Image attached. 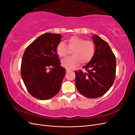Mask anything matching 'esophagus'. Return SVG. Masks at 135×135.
<instances>
[{"mask_svg": "<svg viewBox=\"0 0 135 135\" xmlns=\"http://www.w3.org/2000/svg\"><path fill=\"white\" fill-rule=\"evenodd\" d=\"M66 73H69V71H70V70H66Z\"/></svg>", "mask_w": 135, "mask_h": 135, "instance_id": "1", "label": "esophagus"}]
</instances>
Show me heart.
I'll return each mask as SVG.
<instances>
[{"label":"heart","mask_w":135,"mask_h":135,"mask_svg":"<svg viewBox=\"0 0 135 135\" xmlns=\"http://www.w3.org/2000/svg\"><path fill=\"white\" fill-rule=\"evenodd\" d=\"M67 44L69 50H72L73 56L63 60L61 64L68 70L74 69L80 62L83 64L89 62L95 54L96 46L91 40L73 36L68 39ZM68 49L63 42H60L56 47L57 54L60 57H65L69 53Z\"/></svg>","instance_id":"1"}]
</instances>
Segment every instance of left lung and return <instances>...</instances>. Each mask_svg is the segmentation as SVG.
Here are the masks:
<instances>
[{
	"label": "left lung",
	"mask_w": 135,
	"mask_h": 135,
	"mask_svg": "<svg viewBox=\"0 0 135 135\" xmlns=\"http://www.w3.org/2000/svg\"><path fill=\"white\" fill-rule=\"evenodd\" d=\"M96 46L93 59L83 66L85 72L75 71L77 90L87 98L103 96L111 88L115 77L116 59L108 43L99 36H92Z\"/></svg>",
	"instance_id": "1"
}]
</instances>
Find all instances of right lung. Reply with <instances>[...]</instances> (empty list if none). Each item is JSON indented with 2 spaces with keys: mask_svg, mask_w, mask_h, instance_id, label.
Instances as JSON below:
<instances>
[{
  "mask_svg": "<svg viewBox=\"0 0 135 135\" xmlns=\"http://www.w3.org/2000/svg\"><path fill=\"white\" fill-rule=\"evenodd\" d=\"M61 35L45 33L24 52L21 74L28 92L36 99H50L60 90L66 69L60 66L56 47Z\"/></svg>",
  "mask_w": 135,
  "mask_h": 135,
  "instance_id": "right-lung-1",
  "label": "right lung"
}]
</instances>
